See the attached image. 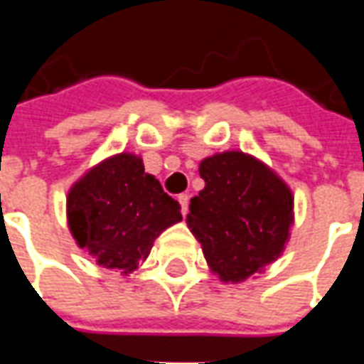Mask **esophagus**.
Wrapping results in <instances>:
<instances>
[{
  "label": "esophagus",
  "instance_id": "obj_1",
  "mask_svg": "<svg viewBox=\"0 0 364 364\" xmlns=\"http://www.w3.org/2000/svg\"><path fill=\"white\" fill-rule=\"evenodd\" d=\"M179 203H181L183 214L189 213V195H179Z\"/></svg>",
  "mask_w": 364,
  "mask_h": 364
}]
</instances>
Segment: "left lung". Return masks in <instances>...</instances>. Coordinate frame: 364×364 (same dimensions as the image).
Masks as SVG:
<instances>
[{"label":"left lung","instance_id":"8db88e82","mask_svg":"<svg viewBox=\"0 0 364 364\" xmlns=\"http://www.w3.org/2000/svg\"><path fill=\"white\" fill-rule=\"evenodd\" d=\"M205 189L191 198L187 224L208 267L224 282H242L281 257L294 222L289 185L244 151L200 161Z\"/></svg>","mask_w":364,"mask_h":364}]
</instances>
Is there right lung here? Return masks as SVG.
Here are the masks:
<instances>
[{"label":"right lung","mask_w":364,"mask_h":364,"mask_svg":"<svg viewBox=\"0 0 364 364\" xmlns=\"http://www.w3.org/2000/svg\"><path fill=\"white\" fill-rule=\"evenodd\" d=\"M68 226L99 265L132 273L156 237L181 222V206L144 171L140 156L117 154L91 167L68 193Z\"/></svg>","instance_id":"add662e5"}]
</instances>
